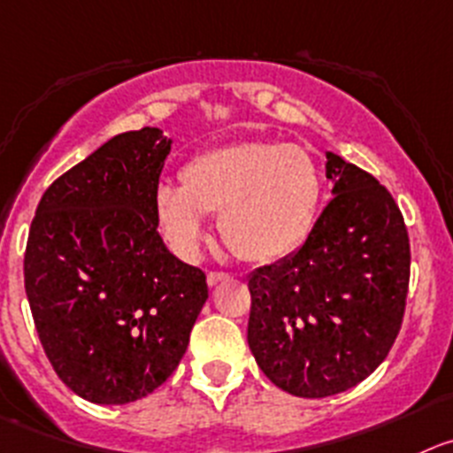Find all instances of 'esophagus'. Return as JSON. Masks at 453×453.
Wrapping results in <instances>:
<instances>
[{
  "label": "esophagus",
  "instance_id": "34e87169",
  "mask_svg": "<svg viewBox=\"0 0 453 453\" xmlns=\"http://www.w3.org/2000/svg\"><path fill=\"white\" fill-rule=\"evenodd\" d=\"M227 277H230L227 273H217V270H214V273H207V284L217 286V284H221V281H226Z\"/></svg>",
  "mask_w": 453,
  "mask_h": 453
}]
</instances>
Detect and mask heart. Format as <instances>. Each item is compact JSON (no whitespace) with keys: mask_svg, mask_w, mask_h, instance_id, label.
<instances>
[{"mask_svg":"<svg viewBox=\"0 0 453 453\" xmlns=\"http://www.w3.org/2000/svg\"><path fill=\"white\" fill-rule=\"evenodd\" d=\"M322 201L315 160L297 145L243 141L212 147L180 169V188L158 185L154 217L167 246L194 259L205 241V214L236 257L274 261L311 232Z\"/></svg>","mask_w":453,"mask_h":453,"instance_id":"obj_1","label":"heart"}]
</instances>
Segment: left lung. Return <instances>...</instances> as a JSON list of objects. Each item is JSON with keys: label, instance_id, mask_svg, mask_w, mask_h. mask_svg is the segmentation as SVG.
Wrapping results in <instances>:
<instances>
[{"label": "left lung", "instance_id": "left-lung-1", "mask_svg": "<svg viewBox=\"0 0 453 453\" xmlns=\"http://www.w3.org/2000/svg\"><path fill=\"white\" fill-rule=\"evenodd\" d=\"M333 201L303 246L248 279V344L265 378L328 398L384 362L403 326L411 250L403 212L365 169L326 154Z\"/></svg>", "mask_w": 453, "mask_h": 453}]
</instances>
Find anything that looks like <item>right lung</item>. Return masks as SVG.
Instances as JSON below:
<instances>
[{
    "label": "right lung",
    "mask_w": 453,
    "mask_h": 453,
    "mask_svg": "<svg viewBox=\"0 0 453 453\" xmlns=\"http://www.w3.org/2000/svg\"><path fill=\"white\" fill-rule=\"evenodd\" d=\"M172 141L125 131L53 180L24 255L33 322L58 378L96 404L150 395L174 373L207 299L205 273L158 234L154 192Z\"/></svg>",
    "instance_id": "right-lung-1"
}]
</instances>
